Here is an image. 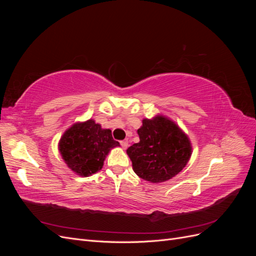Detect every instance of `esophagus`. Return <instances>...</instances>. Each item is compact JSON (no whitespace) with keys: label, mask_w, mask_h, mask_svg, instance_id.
<instances>
[{"label":"esophagus","mask_w":256,"mask_h":256,"mask_svg":"<svg viewBox=\"0 0 256 256\" xmlns=\"http://www.w3.org/2000/svg\"><path fill=\"white\" fill-rule=\"evenodd\" d=\"M120 145L124 150H126L128 147V141L127 140H124V141H120Z\"/></svg>","instance_id":"34e87169"}]
</instances>
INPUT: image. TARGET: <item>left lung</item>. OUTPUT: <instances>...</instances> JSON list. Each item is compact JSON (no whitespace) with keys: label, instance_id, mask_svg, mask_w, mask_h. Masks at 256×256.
Listing matches in <instances>:
<instances>
[{"label":"left lung","instance_id":"left-lung-1","mask_svg":"<svg viewBox=\"0 0 256 256\" xmlns=\"http://www.w3.org/2000/svg\"><path fill=\"white\" fill-rule=\"evenodd\" d=\"M142 122L138 129L140 142L127 150L134 173L152 184L171 180L190 160V138L164 115L157 114L152 118H144Z\"/></svg>","mask_w":256,"mask_h":256}]
</instances>
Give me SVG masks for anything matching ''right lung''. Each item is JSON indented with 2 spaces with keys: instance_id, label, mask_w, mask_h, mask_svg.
Returning <instances> with one entry per match:
<instances>
[{
  "instance_id": "right-lung-1",
  "label": "right lung",
  "mask_w": 256,
  "mask_h": 256,
  "mask_svg": "<svg viewBox=\"0 0 256 256\" xmlns=\"http://www.w3.org/2000/svg\"><path fill=\"white\" fill-rule=\"evenodd\" d=\"M120 146L113 140L110 129L102 128L94 120L76 122L58 142V150L67 166L81 177H88L102 168L106 154Z\"/></svg>"
}]
</instances>
